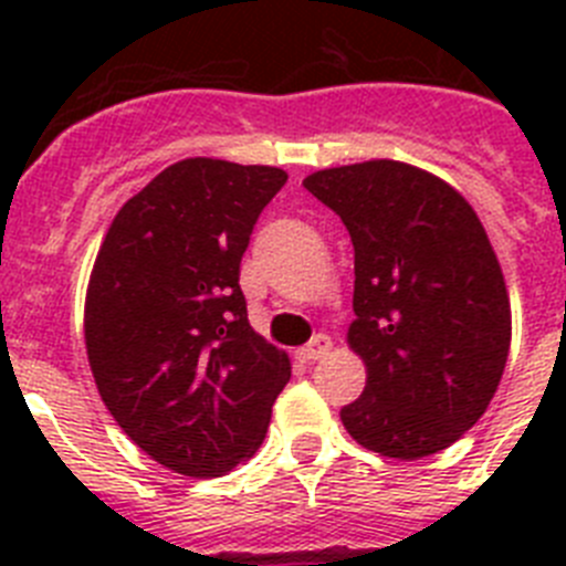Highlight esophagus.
Instances as JSON below:
<instances>
[{
    "label": "esophagus",
    "instance_id": "obj_1",
    "mask_svg": "<svg viewBox=\"0 0 566 566\" xmlns=\"http://www.w3.org/2000/svg\"><path fill=\"white\" fill-rule=\"evenodd\" d=\"M328 352H332V337H328V334H314L312 343L297 348V359H303V363H314V359L326 357Z\"/></svg>",
    "mask_w": 566,
    "mask_h": 566
}]
</instances>
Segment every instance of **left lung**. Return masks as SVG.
<instances>
[{"instance_id":"1","label":"left lung","mask_w":566,"mask_h":566,"mask_svg":"<svg viewBox=\"0 0 566 566\" xmlns=\"http://www.w3.org/2000/svg\"><path fill=\"white\" fill-rule=\"evenodd\" d=\"M303 187L354 243L348 348L365 391L339 411L368 451L422 459L488 411L510 352V297L479 214L439 175L374 158L312 172Z\"/></svg>"}]
</instances>
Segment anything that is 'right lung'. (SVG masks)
Instances as JSON below:
<instances>
[{"label":"right lung","mask_w":566,"mask_h":566,"mask_svg":"<svg viewBox=\"0 0 566 566\" xmlns=\"http://www.w3.org/2000/svg\"><path fill=\"white\" fill-rule=\"evenodd\" d=\"M289 175L184 158L109 223L84 297V345L107 411L149 459L192 479L254 457L292 377L240 292L258 214Z\"/></svg>","instance_id":"1"}]
</instances>
